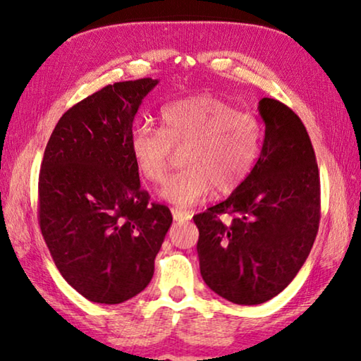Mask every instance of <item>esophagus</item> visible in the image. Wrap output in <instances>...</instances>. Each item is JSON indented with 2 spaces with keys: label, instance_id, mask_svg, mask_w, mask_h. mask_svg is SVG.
I'll use <instances>...</instances> for the list:
<instances>
[{
  "label": "esophagus",
  "instance_id": "1",
  "mask_svg": "<svg viewBox=\"0 0 361 361\" xmlns=\"http://www.w3.org/2000/svg\"><path fill=\"white\" fill-rule=\"evenodd\" d=\"M172 215L175 221H188V219H191V213L181 209H172Z\"/></svg>",
  "mask_w": 361,
  "mask_h": 361
}]
</instances>
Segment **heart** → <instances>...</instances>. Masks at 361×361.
Wrapping results in <instances>:
<instances>
[{"label":"heart","mask_w":361,"mask_h":361,"mask_svg":"<svg viewBox=\"0 0 361 361\" xmlns=\"http://www.w3.org/2000/svg\"><path fill=\"white\" fill-rule=\"evenodd\" d=\"M138 173L161 183L181 151V172L164 183L161 197L178 207L205 199L215 188L229 194L252 173L262 148L258 118L215 97H189L161 109V129L138 124L130 132Z\"/></svg>","instance_id":"1"}]
</instances>
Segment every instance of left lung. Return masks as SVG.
<instances>
[{"mask_svg": "<svg viewBox=\"0 0 361 361\" xmlns=\"http://www.w3.org/2000/svg\"><path fill=\"white\" fill-rule=\"evenodd\" d=\"M264 143L252 173L228 199L194 215L204 282L228 301L266 302L296 277L320 223V175L302 121L259 100Z\"/></svg>", "mask_w": 361, "mask_h": 361, "instance_id": "1", "label": "left lung"}]
</instances>
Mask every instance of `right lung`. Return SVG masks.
<instances>
[{"label":"right lung","instance_id":"add662e5","mask_svg":"<svg viewBox=\"0 0 361 361\" xmlns=\"http://www.w3.org/2000/svg\"><path fill=\"white\" fill-rule=\"evenodd\" d=\"M157 79L114 82L57 122L41 162L38 221L62 277L85 299L119 304L151 282L172 224L140 186L129 140Z\"/></svg>","mask_w":361,"mask_h":361}]
</instances>
